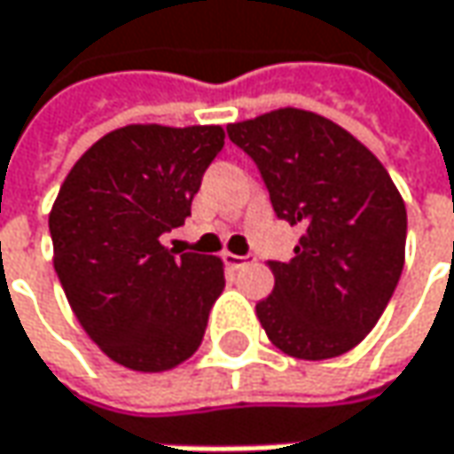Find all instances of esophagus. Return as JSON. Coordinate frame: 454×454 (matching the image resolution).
Instances as JSON below:
<instances>
[{"instance_id":"34e87169","label":"esophagus","mask_w":454,"mask_h":454,"mask_svg":"<svg viewBox=\"0 0 454 454\" xmlns=\"http://www.w3.org/2000/svg\"><path fill=\"white\" fill-rule=\"evenodd\" d=\"M223 262H226V267H231V270H244L247 264H252L254 256H241V254H223Z\"/></svg>"}]
</instances>
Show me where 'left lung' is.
Masks as SVG:
<instances>
[{"label": "left lung", "mask_w": 454, "mask_h": 454, "mask_svg": "<svg viewBox=\"0 0 454 454\" xmlns=\"http://www.w3.org/2000/svg\"><path fill=\"white\" fill-rule=\"evenodd\" d=\"M262 174L275 215L303 233L287 262L270 259L275 290L256 303L270 341L298 360L357 347L398 285L406 205L386 167L336 122L278 110L228 125Z\"/></svg>", "instance_id": "obj_1"}]
</instances>
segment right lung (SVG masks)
Here are the masks:
<instances>
[{
  "label": "right lung",
  "instance_id": "1",
  "mask_svg": "<svg viewBox=\"0 0 454 454\" xmlns=\"http://www.w3.org/2000/svg\"><path fill=\"white\" fill-rule=\"evenodd\" d=\"M223 128L125 125L99 138L68 172L51 210L53 264L92 341L122 367L172 370L192 357L223 264L179 254L161 236L190 215Z\"/></svg>",
  "mask_w": 454,
  "mask_h": 454
}]
</instances>
